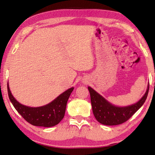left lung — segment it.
Here are the masks:
<instances>
[{
	"label": "left lung",
	"instance_id": "obj_1",
	"mask_svg": "<svg viewBox=\"0 0 155 155\" xmlns=\"http://www.w3.org/2000/svg\"><path fill=\"white\" fill-rule=\"evenodd\" d=\"M149 86L148 84L145 94L137 103L124 107L111 104L92 87H88L95 118L100 124L107 126H116L127 121L145 103L149 92Z\"/></svg>",
	"mask_w": 155,
	"mask_h": 155
}]
</instances>
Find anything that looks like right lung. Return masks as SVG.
<instances>
[{"mask_svg": "<svg viewBox=\"0 0 155 155\" xmlns=\"http://www.w3.org/2000/svg\"><path fill=\"white\" fill-rule=\"evenodd\" d=\"M74 87H71L43 107H29L18 102L12 96L8 82V97L19 114L29 124L35 126L52 127L61 122L64 117L67 101Z\"/></svg>", "mask_w": 155, "mask_h": 155, "instance_id": "right-lung-1", "label": "right lung"}]
</instances>
